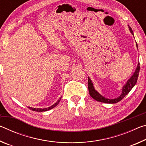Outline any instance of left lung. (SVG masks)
<instances>
[{
    "mask_svg": "<svg viewBox=\"0 0 146 146\" xmlns=\"http://www.w3.org/2000/svg\"><path fill=\"white\" fill-rule=\"evenodd\" d=\"M129 29L130 32L131 33V34L133 35H133V32L132 29H131V28L130 26H129ZM136 45H137V47L138 48L137 44H136ZM139 71H140V63L138 62L135 73H133V75H132L131 77L129 80H127L126 84H125L123 86L122 93H121V95L118 97L116 98H113V99L106 98L105 97H104L102 95H101L97 91L95 90V88H94L93 84L92 83V81L91 80L90 77H88V90H89V92H90V95L91 97L93 98V99H95L97 101H98V102H104V103H107V104L117 103L119 102V101L122 100L123 97H125V96L127 95V94L129 93V91L132 90V88L135 86L136 83H137V82L138 74H139Z\"/></svg>",
    "mask_w": 146,
    "mask_h": 146,
    "instance_id": "8db88e82",
    "label": "left lung"
}]
</instances>
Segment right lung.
I'll return each mask as SVG.
<instances>
[{"mask_svg":"<svg viewBox=\"0 0 146 146\" xmlns=\"http://www.w3.org/2000/svg\"><path fill=\"white\" fill-rule=\"evenodd\" d=\"M61 98L62 97L59 98V100H58L57 102L56 103L54 104L53 105H52L49 108H43V109H41V108H31V107H28L29 110H31L32 111H38V112H42V111H48V110H50L51 109L54 108L55 107H56V106L58 104V103L60 102V100H61Z\"/></svg>","mask_w":146,"mask_h":146,"instance_id":"add662e5","label":"right lung"}]
</instances>
